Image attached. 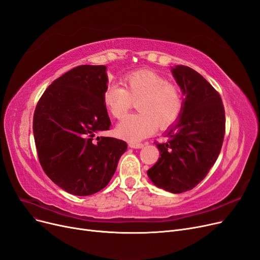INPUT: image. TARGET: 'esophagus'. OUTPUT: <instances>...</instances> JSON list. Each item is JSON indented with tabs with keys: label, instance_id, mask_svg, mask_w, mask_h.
Returning <instances> with one entry per match:
<instances>
[{
	"label": "esophagus",
	"instance_id": "obj_1",
	"mask_svg": "<svg viewBox=\"0 0 260 260\" xmlns=\"http://www.w3.org/2000/svg\"><path fill=\"white\" fill-rule=\"evenodd\" d=\"M128 145L131 146V148H133V149H141V148H143V146H144L143 143H136V142H129Z\"/></svg>",
	"mask_w": 260,
	"mask_h": 260
}]
</instances>
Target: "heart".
<instances>
[{"label": "heart", "instance_id": "1", "mask_svg": "<svg viewBox=\"0 0 260 260\" xmlns=\"http://www.w3.org/2000/svg\"><path fill=\"white\" fill-rule=\"evenodd\" d=\"M125 88L111 84L103 95L104 104L115 118H123L138 101L140 112L128 115L117 126L122 139L138 142L151 136L156 126L167 128L179 118L184 106L183 92L173 83L149 70L133 72L124 77Z\"/></svg>", "mask_w": 260, "mask_h": 260}]
</instances>
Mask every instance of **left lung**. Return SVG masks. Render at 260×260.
Segmentation results:
<instances>
[{
	"instance_id": "1",
	"label": "left lung",
	"mask_w": 260,
	"mask_h": 260,
	"mask_svg": "<svg viewBox=\"0 0 260 260\" xmlns=\"http://www.w3.org/2000/svg\"><path fill=\"white\" fill-rule=\"evenodd\" d=\"M171 71L185 95L184 106L167 132L169 140L156 143L160 157L148 175L157 187L182 193L201 183L216 162L225 134V111L219 92L196 70L175 66Z\"/></svg>"
}]
</instances>
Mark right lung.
Returning <instances> with one entry per match:
<instances>
[{"mask_svg":"<svg viewBox=\"0 0 260 260\" xmlns=\"http://www.w3.org/2000/svg\"><path fill=\"white\" fill-rule=\"evenodd\" d=\"M105 66L84 64L55 80L39 99L32 120L40 165L53 183L74 196L105 188L125 141L94 137L111 122L104 104Z\"/></svg>","mask_w":260,"mask_h":260,"instance_id":"add662e5","label":"right lung"}]
</instances>
